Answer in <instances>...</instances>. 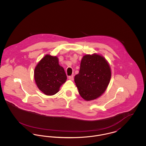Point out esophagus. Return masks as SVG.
Instances as JSON below:
<instances>
[{"instance_id": "34e87169", "label": "esophagus", "mask_w": 146, "mask_h": 146, "mask_svg": "<svg viewBox=\"0 0 146 146\" xmlns=\"http://www.w3.org/2000/svg\"><path fill=\"white\" fill-rule=\"evenodd\" d=\"M68 79L71 80H73L74 78H73V76H68Z\"/></svg>"}]
</instances>
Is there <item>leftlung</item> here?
I'll list each match as a JSON object with an SVG mask.
<instances>
[{
	"label": "left lung",
	"mask_w": 146,
	"mask_h": 146,
	"mask_svg": "<svg viewBox=\"0 0 146 146\" xmlns=\"http://www.w3.org/2000/svg\"><path fill=\"white\" fill-rule=\"evenodd\" d=\"M111 78L110 66L103 56L94 54L84 56L74 82L81 97L91 101L106 90Z\"/></svg>",
	"instance_id": "8db88e82"
}]
</instances>
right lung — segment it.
Segmentation results:
<instances>
[{"label":"right lung","mask_w":146,"mask_h":146,"mask_svg":"<svg viewBox=\"0 0 146 146\" xmlns=\"http://www.w3.org/2000/svg\"><path fill=\"white\" fill-rule=\"evenodd\" d=\"M35 83L40 90L46 95H55L67 80L62 67L59 65L56 56L46 55L35 69Z\"/></svg>","instance_id":"add662e5"}]
</instances>
